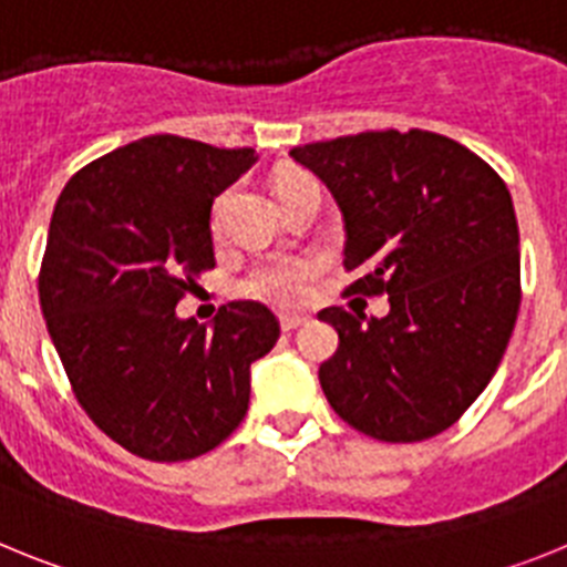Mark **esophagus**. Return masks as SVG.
I'll list each match as a JSON object with an SVG mask.
<instances>
[{"mask_svg":"<svg viewBox=\"0 0 567 567\" xmlns=\"http://www.w3.org/2000/svg\"><path fill=\"white\" fill-rule=\"evenodd\" d=\"M303 323H307V315H292V312L280 315V329H284V332H292V329L303 327Z\"/></svg>","mask_w":567,"mask_h":567,"instance_id":"1","label":"esophagus"}]
</instances>
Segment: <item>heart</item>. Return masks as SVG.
Instances as JSON below:
<instances>
[{
	"label": "heart",
	"instance_id": "heart-1",
	"mask_svg": "<svg viewBox=\"0 0 567 567\" xmlns=\"http://www.w3.org/2000/svg\"><path fill=\"white\" fill-rule=\"evenodd\" d=\"M309 175H284L278 182L280 189L292 187V184L303 182ZM229 193L218 195L213 204V215H209V227L218 235L224 227V213H227ZM320 272V260L312 255H275V258L258 260L244 278L238 280V292L244 298L264 300L280 309H292L307 303L312 295L315 278Z\"/></svg>",
	"mask_w": 567,
	"mask_h": 567
}]
</instances>
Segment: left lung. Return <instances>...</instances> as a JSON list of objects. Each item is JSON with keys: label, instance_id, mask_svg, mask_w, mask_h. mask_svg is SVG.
I'll list each match as a JSON object with an SVG mask.
<instances>
[{"label": "left lung", "instance_id": "left-lung-1", "mask_svg": "<svg viewBox=\"0 0 567 567\" xmlns=\"http://www.w3.org/2000/svg\"><path fill=\"white\" fill-rule=\"evenodd\" d=\"M346 221V295H389V315L329 307L338 352L320 385L340 420L383 443L457 423L497 372L519 312V229L494 167L429 130H369L289 153Z\"/></svg>", "mask_w": 567, "mask_h": 567}]
</instances>
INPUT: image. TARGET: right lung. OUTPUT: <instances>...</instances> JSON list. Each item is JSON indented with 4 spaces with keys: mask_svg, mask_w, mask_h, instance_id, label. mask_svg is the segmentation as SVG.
I'll use <instances>...</instances> for the list:
<instances>
[{
    "mask_svg": "<svg viewBox=\"0 0 567 567\" xmlns=\"http://www.w3.org/2000/svg\"><path fill=\"white\" fill-rule=\"evenodd\" d=\"M252 162V147L147 135L79 169L53 207L44 323L79 405L130 454L202 457L247 414L249 365L275 346L278 318L233 300L207 329L175 307L215 269L213 198Z\"/></svg>",
    "mask_w": 567,
    "mask_h": 567,
    "instance_id": "1",
    "label": "right lung"
}]
</instances>
